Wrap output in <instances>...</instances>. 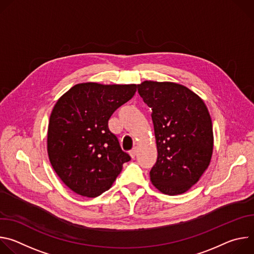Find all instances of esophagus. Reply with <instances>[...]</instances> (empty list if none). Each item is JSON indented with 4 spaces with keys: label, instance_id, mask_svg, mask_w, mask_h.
Returning a JSON list of instances; mask_svg holds the SVG:
<instances>
[{
    "label": "esophagus",
    "instance_id": "obj_1",
    "mask_svg": "<svg viewBox=\"0 0 254 254\" xmlns=\"http://www.w3.org/2000/svg\"><path fill=\"white\" fill-rule=\"evenodd\" d=\"M129 155H130L131 158H134V157L136 156V149L133 148L132 150H130V151H129Z\"/></svg>",
    "mask_w": 254,
    "mask_h": 254
}]
</instances>
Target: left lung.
<instances>
[{"label": "left lung", "instance_id": "1", "mask_svg": "<svg viewBox=\"0 0 254 254\" xmlns=\"http://www.w3.org/2000/svg\"><path fill=\"white\" fill-rule=\"evenodd\" d=\"M152 107L158 149L150 171L154 186L167 195L188 191L208 168L213 152V128L203 100L173 82L144 81L137 85Z\"/></svg>", "mask_w": 254, "mask_h": 254}]
</instances>
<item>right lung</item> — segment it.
Wrapping results in <instances>:
<instances>
[{
	"label": "right lung",
	"mask_w": 254,
	"mask_h": 254,
	"mask_svg": "<svg viewBox=\"0 0 254 254\" xmlns=\"http://www.w3.org/2000/svg\"><path fill=\"white\" fill-rule=\"evenodd\" d=\"M137 85L94 82L71 87L56 102L48 126L50 163L73 192L97 197L111 188L130 156L108 128V120Z\"/></svg>",
	"instance_id": "add662e5"
}]
</instances>
